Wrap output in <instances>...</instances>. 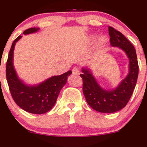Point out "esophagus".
<instances>
[{
  "label": "esophagus",
  "instance_id": "34e87169",
  "mask_svg": "<svg viewBox=\"0 0 147 147\" xmlns=\"http://www.w3.org/2000/svg\"><path fill=\"white\" fill-rule=\"evenodd\" d=\"M72 73L75 75H79L80 74V70L78 68H74L72 69Z\"/></svg>",
  "mask_w": 147,
  "mask_h": 147
}]
</instances>
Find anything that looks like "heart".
<instances>
[{"label":"heart","mask_w":147,"mask_h":147,"mask_svg":"<svg viewBox=\"0 0 147 147\" xmlns=\"http://www.w3.org/2000/svg\"><path fill=\"white\" fill-rule=\"evenodd\" d=\"M104 39L103 38H100L99 39V41H98V43H99V45H102L103 43H104Z\"/></svg>","instance_id":"1"}]
</instances>
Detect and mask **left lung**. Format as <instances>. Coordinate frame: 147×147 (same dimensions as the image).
Masks as SVG:
<instances>
[{"label": "left lung", "mask_w": 147, "mask_h": 147, "mask_svg": "<svg viewBox=\"0 0 147 147\" xmlns=\"http://www.w3.org/2000/svg\"><path fill=\"white\" fill-rule=\"evenodd\" d=\"M110 43L126 53L129 60V73L115 88L106 90L99 86L90 69L83 68L80 76L83 79V92L89 106L100 113H115L120 111L129 102L136 87L138 67L136 49L120 32L109 27Z\"/></svg>", "instance_id": "1"}]
</instances>
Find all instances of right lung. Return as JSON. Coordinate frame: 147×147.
I'll return each mask as SVG.
<instances>
[{"label": "right lung", "instance_id": "right-lung-1", "mask_svg": "<svg viewBox=\"0 0 147 147\" xmlns=\"http://www.w3.org/2000/svg\"><path fill=\"white\" fill-rule=\"evenodd\" d=\"M38 30L39 28H30L25 30L23 34L34 33ZM21 37L18 36L13 41L6 64V78L9 91L14 102L23 110L33 114L45 113L55 106L60 90L65 85L72 71L53 76L36 85L25 84L18 78L13 64L15 45Z\"/></svg>", "mask_w": 147, "mask_h": 147}]
</instances>
